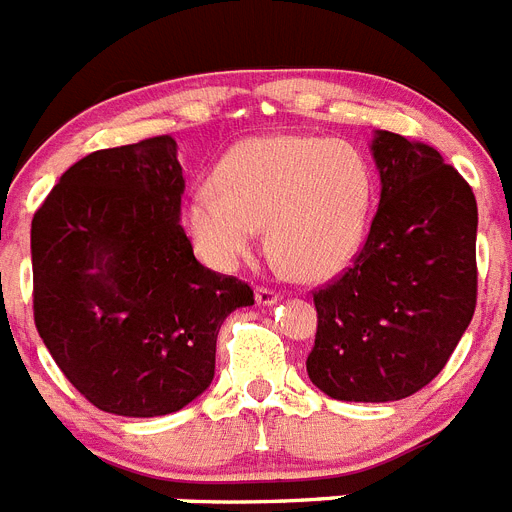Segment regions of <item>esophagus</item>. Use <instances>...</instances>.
<instances>
[{
  "label": "esophagus",
  "mask_w": 512,
  "mask_h": 512,
  "mask_svg": "<svg viewBox=\"0 0 512 512\" xmlns=\"http://www.w3.org/2000/svg\"><path fill=\"white\" fill-rule=\"evenodd\" d=\"M255 299H257V304H263V307H268V304H276L278 299H281V294H278L276 289H270V286H257Z\"/></svg>",
  "instance_id": "1"
}]
</instances>
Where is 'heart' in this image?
Returning a JSON list of instances; mask_svg holds the SVG:
<instances>
[{
  "label": "heart",
  "instance_id": "b5f03b06",
  "mask_svg": "<svg viewBox=\"0 0 512 512\" xmlns=\"http://www.w3.org/2000/svg\"><path fill=\"white\" fill-rule=\"evenodd\" d=\"M372 169L351 143L320 135L249 137L221 158L213 187L192 192L184 226L210 268L234 270L265 226L296 278L320 281L354 260L367 231Z\"/></svg>",
  "mask_w": 512,
  "mask_h": 512
}]
</instances>
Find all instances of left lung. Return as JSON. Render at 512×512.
I'll return each instance as SVG.
<instances>
[{"label":"left lung","mask_w":512,"mask_h":512,"mask_svg":"<svg viewBox=\"0 0 512 512\" xmlns=\"http://www.w3.org/2000/svg\"><path fill=\"white\" fill-rule=\"evenodd\" d=\"M382 195L354 265L312 291L307 375L336 401L409 398L435 380L476 307V197L432 145L372 143Z\"/></svg>","instance_id":"left-lung-1"}]
</instances>
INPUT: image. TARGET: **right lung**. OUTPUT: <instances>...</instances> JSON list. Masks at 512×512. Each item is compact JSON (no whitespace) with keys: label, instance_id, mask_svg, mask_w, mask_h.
<instances>
[{"label":"right lung","instance_id":"1","mask_svg":"<svg viewBox=\"0 0 512 512\" xmlns=\"http://www.w3.org/2000/svg\"><path fill=\"white\" fill-rule=\"evenodd\" d=\"M184 176L171 135L103 148L64 171L30 223L33 320L96 409L163 416L216 372L223 320L249 283L195 260L179 226Z\"/></svg>","mask_w":512,"mask_h":512}]
</instances>
